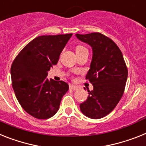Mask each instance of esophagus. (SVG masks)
Masks as SVG:
<instances>
[{"label": "esophagus", "mask_w": 146, "mask_h": 146, "mask_svg": "<svg viewBox=\"0 0 146 146\" xmlns=\"http://www.w3.org/2000/svg\"><path fill=\"white\" fill-rule=\"evenodd\" d=\"M70 89L73 90H76L78 89V87L75 86V85H73V84H70Z\"/></svg>", "instance_id": "34e87169"}]
</instances>
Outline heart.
<instances>
[{
    "label": "heart",
    "instance_id": "heart-1",
    "mask_svg": "<svg viewBox=\"0 0 146 146\" xmlns=\"http://www.w3.org/2000/svg\"><path fill=\"white\" fill-rule=\"evenodd\" d=\"M84 47L82 46H77L76 47V51H80V50H84Z\"/></svg>",
    "mask_w": 146,
    "mask_h": 146
}]
</instances>
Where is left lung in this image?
<instances>
[{"instance_id":"8db88e82","label":"left lung","mask_w":146,"mask_h":146,"mask_svg":"<svg viewBox=\"0 0 146 146\" xmlns=\"http://www.w3.org/2000/svg\"><path fill=\"white\" fill-rule=\"evenodd\" d=\"M79 41L90 45L93 51L86 79L94 86L88 90L86 101L80 104L84 115L91 119L102 118L114 109L121 100L128 69L121 50L109 38L99 33L76 34Z\"/></svg>"}]
</instances>
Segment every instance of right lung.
<instances>
[{"instance_id":"1","label":"right lung","mask_w":146,"mask_h":146,"mask_svg":"<svg viewBox=\"0 0 146 146\" xmlns=\"http://www.w3.org/2000/svg\"><path fill=\"white\" fill-rule=\"evenodd\" d=\"M73 34L42 35L28 44L15 58L11 78L15 94L24 111L46 119L56 114L69 85L46 76Z\"/></svg>"}]
</instances>
